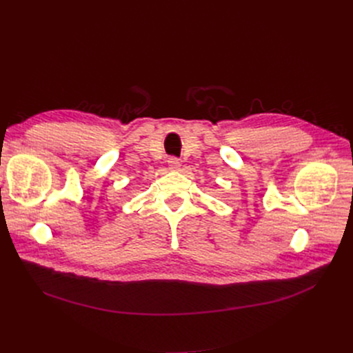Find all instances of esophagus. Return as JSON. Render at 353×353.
Wrapping results in <instances>:
<instances>
[{
	"label": "esophagus",
	"instance_id": "esophagus-1",
	"mask_svg": "<svg viewBox=\"0 0 353 353\" xmlns=\"http://www.w3.org/2000/svg\"><path fill=\"white\" fill-rule=\"evenodd\" d=\"M168 168H170L171 171H179V168H181L179 159H176V158H170V161H168Z\"/></svg>",
	"mask_w": 353,
	"mask_h": 353
}]
</instances>
